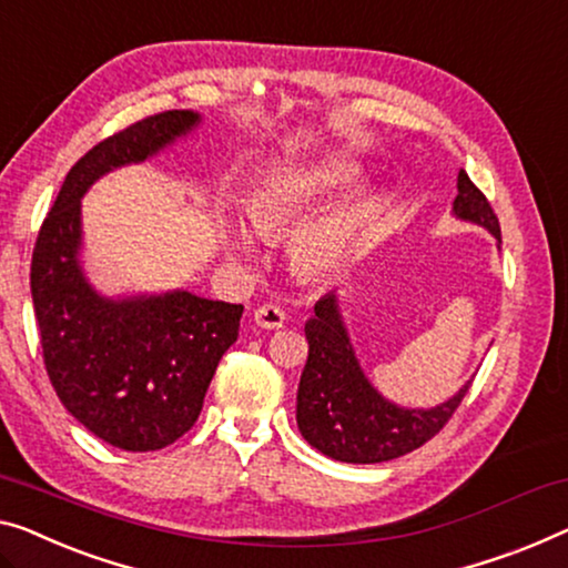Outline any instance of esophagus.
<instances>
[{
  "instance_id": "esophagus-1",
  "label": "esophagus",
  "mask_w": 568,
  "mask_h": 568,
  "mask_svg": "<svg viewBox=\"0 0 568 568\" xmlns=\"http://www.w3.org/2000/svg\"><path fill=\"white\" fill-rule=\"evenodd\" d=\"M255 324L260 328H281L285 324V311L281 306H275V303H265V306L255 308Z\"/></svg>"
}]
</instances>
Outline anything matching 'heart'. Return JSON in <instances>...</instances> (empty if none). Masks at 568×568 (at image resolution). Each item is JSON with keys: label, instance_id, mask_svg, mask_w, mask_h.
I'll return each instance as SVG.
<instances>
[{"label": "heart", "instance_id": "obj_1", "mask_svg": "<svg viewBox=\"0 0 568 568\" xmlns=\"http://www.w3.org/2000/svg\"><path fill=\"white\" fill-rule=\"evenodd\" d=\"M359 178L357 168L349 165H324V168H298L270 178L252 193L247 203V219L260 236H277L291 232L301 224L321 201L332 193L346 189ZM372 216L367 201H346L311 219L293 234L287 244V260L293 270L303 277H326L357 247L362 232ZM226 252L232 257L247 260L255 252L250 234L234 226L226 232Z\"/></svg>", "mask_w": 568, "mask_h": 568}]
</instances>
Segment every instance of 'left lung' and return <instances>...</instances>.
Returning <instances> with one entry per match:
<instances>
[{
  "instance_id": "obj_1",
  "label": "left lung",
  "mask_w": 568,
  "mask_h": 568,
  "mask_svg": "<svg viewBox=\"0 0 568 568\" xmlns=\"http://www.w3.org/2000/svg\"><path fill=\"white\" fill-rule=\"evenodd\" d=\"M456 191L454 219L487 230L500 250V222L485 193L464 171L456 178ZM306 338L308 362L295 397V420L301 436L336 462L377 464L410 454L446 426L471 385L467 379L448 400L430 408H405L387 400L359 365L336 291L313 306Z\"/></svg>"
}]
</instances>
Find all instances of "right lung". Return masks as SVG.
I'll return each mask as SVG.
<instances>
[{
  "mask_svg": "<svg viewBox=\"0 0 568 568\" xmlns=\"http://www.w3.org/2000/svg\"><path fill=\"white\" fill-rule=\"evenodd\" d=\"M201 122L193 109H175L91 148L68 171L32 252L30 291L50 383L83 428L124 452H158L191 430L244 308L183 287L101 293L83 265L81 199L99 178L158 158Z\"/></svg>",
  "mask_w": 568,
  "mask_h": 568,
  "instance_id": "1",
  "label": "right lung"
}]
</instances>
